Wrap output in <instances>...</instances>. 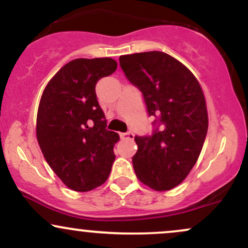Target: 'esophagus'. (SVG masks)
<instances>
[{
    "label": "esophagus",
    "instance_id": "esophagus-1",
    "mask_svg": "<svg viewBox=\"0 0 248 248\" xmlns=\"http://www.w3.org/2000/svg\"><path fill=\"white\" fill-rule=\"evenodd\" d=\"M120 136H121V139H126V140H133L134 139V134L132 132L121 133Z\"/></svg>",
    "mask_w": 248,
    "mask_h": 248
}]
</instances>
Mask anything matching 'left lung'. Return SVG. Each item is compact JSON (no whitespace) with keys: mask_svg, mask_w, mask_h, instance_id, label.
<instances>
[{"mask_svg":"<svg viewBox=\"0 0 248 248\" xmlns=\"http://www.w3.org/2000/svg\"><path fill=\"white\" fill-rule=\"evenodd\" d=\"M127 79L142 92L155 116L150 136H135L136 176L156 191L171 190L197 162L209 126L203 90L181 62L160 51L119 58Z\"/></svg>","mask_w":248,"mask_h":248,"instance_id":"8db88e82","label":"left lung"}]
</instances>
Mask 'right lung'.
<instances>
[{
  "label": "right lung",
  "instance_id": "1",
  "mask_svg": "<svg viewBox=\"0 0 248 248\" xmlns=\"http://www.w3.org/2000/svg\"><path fill=\"white\" fill-rule=\"evenodd\" d=\"M112 58H78L47 82L37 113L36 135L51 169L70 189L86 192L106 182L119 134L107 130L96 100L99 79L112 75Z\"/></svg>",
  "mask_w": 248,
  "mask_h": 248
}]
</instances>
